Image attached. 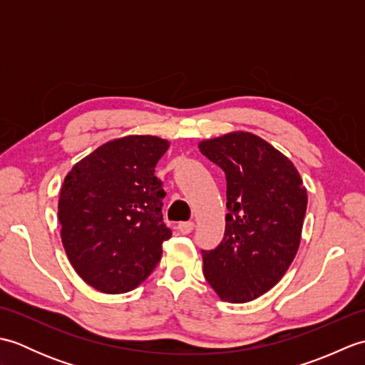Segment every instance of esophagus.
<instances>
[{
	"label": "esophagus",
	"instance_id": "esophagus-1",
	"mask_svg": "<svg viewBox=\"0 0 365 365\" xmlns=\"http://www.w3.org/2000/svg\"><path fill=\"white\" fill-rule=\"evenodd\" d=\"M195 229V222L192 221H187V222H180L178 224V230H180V234L183 235H188Z\"/></svg>",
	"mask_w": 365,
	"mask_h": 365
}]
</instances>
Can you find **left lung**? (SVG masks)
<instances>
[{
	"instance_id": "1",
	"label": "left lung",
	"mask_w": 365,
	"mask_h": 365,
	"mask_svg": "<svg viewBox=\"0 0 365 365\" xmlns=\"http://www.w3.org/2000/svg\"><path fill=\"white\" fill-rule=\"evenodd\" d=\"M199 150L226 173L229 210L222 242L202 251L204 276L222 301H252L298 252L307 190L293 163L250 131L204 139Z\"/></svg>"
}]
</instances>
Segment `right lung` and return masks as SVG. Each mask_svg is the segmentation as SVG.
Returning <instances> with one entry per match:
<instances>
[{"label": "right lung", "mask_w": 365, "mask_h": 365, "mask_svg": "<svg viewBox=\"0 0 365 365\" xmlns=\"http://www.w3.org/2000/svg\"><path fill=\"white\" fill-rule=\"evenodd\" d=\"M168 139L128 135L75 163L59 192L61 240L73 269L96 290L136 289L161 259L170 230L163 222L165 190L155 166Z\"/></svg>", "instance_id": "right-lung-1"}]
</instances>
